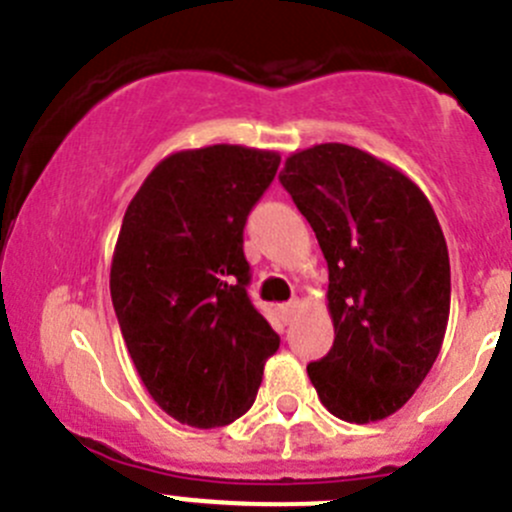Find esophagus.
Listing matches in <instances>:
<instances>
[{"label":"esophagus","instance_id":"obj_1","mask_svg":"<svg viewBox=\"0 0 512 512\" xmlns=\"http://www.w3.org/2000/svg\"><path fill=\"white\" fill-rule=\"evenodd\" d=\"M298 308H301V301H298V298H291L288 303H281V306H278V311H281L283 321H291V318L296 316Z\"/></svg>","mask_w":512,"mask_h":512}]
</instances>
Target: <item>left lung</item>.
<instances>
[{
    "mask_svg": "<svg viewBox=\"0 0 512 512\" xmlns=\"http://www.w3.org/2000/svg\"><path fill=\"white\" fill-rule=\"evenodd\" d=\"M278 179L328 261L336 338L308 378L341 421H383L411 401L443 346L450 261L438 216L411 176L336 141L293 151Z\"/></svg>",
    "mask_w": 512,
    "mask_h": 512,
    "instance_id": "8db88e82",
    "label": "left lung"
}]
</instances>
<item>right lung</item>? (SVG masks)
<instances>
[{
  "instance_id": "right-lung-1",
  "label": "right lung",
  "mask_w": 512,
  "mask_h": 512,
  "mask_svg": "<svg viewBox=\"0 0 512 512\" xmlns=\"http://www.w3.org/2000/svg\"><path fill=\"white\" fill-rule=\"evenodd\" d=\"M281 156L241 144L174 151L126 206L111 258V301L156 406L194 428L244 416L278 351L249 301L246 216Z\"/></svg>"
}]
</instances>
